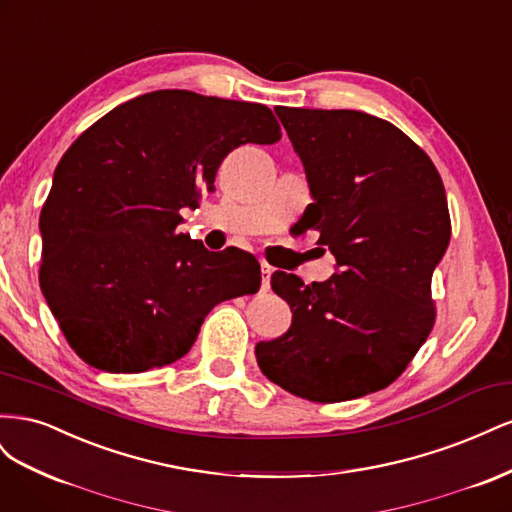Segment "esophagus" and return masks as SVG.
<instances>
[{"label": "esophagus", "instance_id": "34e87169", "mask_svg": "<svg viewBox=\"0 0 512 512\" xmlns=\"http://www.w3.org/2000/svg\"><path fill=\"white\" fill-rule=\"evenodd\" d=\"M260 271H262V290H267L269 288V277L273 273V267L269 265V262L260 260Z\"/></svg>", "mask_w": 512, "mask_h": 512}]
</instances>
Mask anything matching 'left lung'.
Instances as JSON below:
<instances>
[{"label": "left lung", "instance_id": "8db88e82", "mask_svg": "<svg viewBox=\"0 0 512 512\" xmlns=\"http://www.w3.org/2000/svg\"><path fill=\"white\" fill-rule=\"evenodd\" d=\"M314 203L299 232L318 230L337 273L305 286L275 271L290 329L256 344L260 371L318 401L356 399L395 382L436 322L431 275L451 241L442 179L393 123L361 111L277 106Z\"/></svg>", "mask_w": 512, "mask_h": 512}]
</instances>
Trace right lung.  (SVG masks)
Returning a JSON list of instances; mask_svg holds the SVG:
<instances>
[{
    "instance_id": "1",
    "label": "right lung",
    "mask_w": 512,
    "mask_h": 512,
    "mask_svg": "<svg viewBox=\"0 0 512 512\" xmlns=\"http://www.w3.org/2000/svg\"><path fill=\"white\" fill-rule=\"evenodd\" d=\"M282 138L265 104L160 89L115 106L59 160L40 213V288L81 359L111 374L175 363L211 309L260 288L258 260L177 230L232 149Z\"/></svg>"
}]
</instances>
